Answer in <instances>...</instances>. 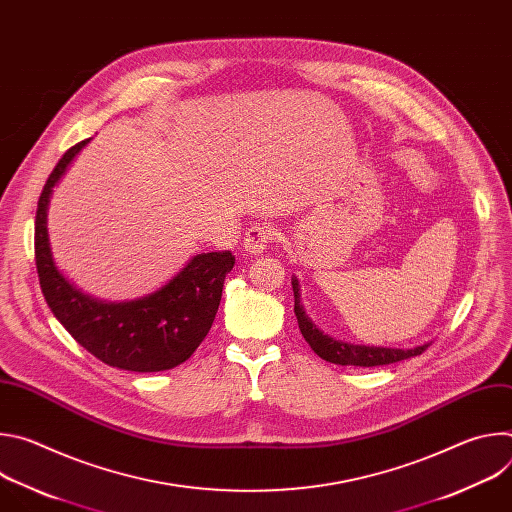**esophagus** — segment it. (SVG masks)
Here are the masks:
<instances>
[{
    "label": "esophagus",
    "instance_id": "esophagus-1",
    "mask_svg": "<svg viewBox=\"0 0 512 512\" xmlns=\"http://www.w3.org/2000/svg\"><path fill=\"white\" fill-rule=\"evenodd\" d=\"M275 229L271 227V225H267V223H263V225H253L247 233H245V241H243V247H245V251L247 253H251V255H261L265 249H267V245L275 239Z\"/></svg>",
    "mask_w": 512,
    "mask_h": 512
}]
</instances>
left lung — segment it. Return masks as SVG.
Returning <instances> with one entry per match:
<instances>
[{
	"label": "left lung",
	"instance_id": "left-lung-1",
	"mask_svg": "<svg viewBox=\"0 0 512 512\" xmlns=\"http://www.w3.org/2000/svg\"><path fill=\"white\" fill-rule=\"evenodd\" d=\"M291 287H294V312L298 316V324L302 330V336L306 342L312 346V350L334 364H342V367H383V364L399 362L411 356L421 354L429 344L415 346V348H383V346H360V344H350V342H340L324 334L322 330L316 328V324L306 316L302 304H300V283L298 279L291 281Z\"/></svg>",
	"mask_w": 512,
	"mask_h": 512
}]
</instances>
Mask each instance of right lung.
I'll return each instance as SVG.
<instances>
[{
	"label": "right lung",
	"mask_w": 512,
	"mask_h": 512,
	"mask_svg": "<svg viewBox=\"0 0 512 512\" xmlns=\"http://www.w3.org/2000/svg\"><path fill=\"white\" fill-rule=\"evenodd\" d=\"M87 141L64 152L38 198L34 255L44 300L68 334L109 367L135 373L174 369L194 354L208 334L235 255L231 251L200 253L170 283L139 300L107 304L81 294L54 267L46 206L52 186Z\"/></svg>",
	"instance_id": "obj_1"
}]
</instances>
